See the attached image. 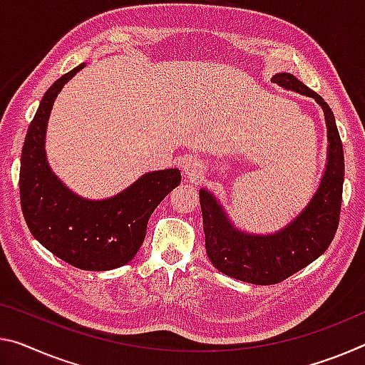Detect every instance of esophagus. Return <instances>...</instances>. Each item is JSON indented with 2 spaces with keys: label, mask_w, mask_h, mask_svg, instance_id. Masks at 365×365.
<instances>
[{
  "label": "esophagus",
  "mask_w": 365,
  "mask_h": 365,
  "mask_svg": "<svg viewBox=\"0 0 365 365\" xmlns=\"http://www.w3.org/2000/svg\"><path fill=\"white\" fill-rule=\"evenodd\" d=\"M182 172L185 177L192 178V180H198L205 172V162L200 158H195V155L185 158L182 160Z\"/></svg>",
  "instance_id": "obj_1"
}]
</instances>
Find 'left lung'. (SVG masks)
Returning <instances> with one entry per match:
<instances>
[{
	"label": "left lung",
	"mask_w": 365,
	"mask_h": 365,
	"mask_svg": "<svg viewBox=\"0 0 365 365\" xmlns=\"http://www.w3.org/2000/svg\"><path fill=\"white\" fill-rule=\"evenodd\" d=\"M271 81L282 89L315 99L325 115V172L307 206L276 232L252 234L235 227L214 193L200 190L207 258L221 273L258 286L284 281L327 250L338 229L344 182L343 144L328 103L291 73H277Z\"/></svg>",
	"instance_id": "left-lung-1"
}]
</instances>
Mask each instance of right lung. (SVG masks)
Returning a JSON list of instances; mask_svg holds the SVG:
<instances>
[{
    "label": "right lung",
    "instance_id": "1",
    "mask_svg": "<svg viewBox=\"0 0 365 365\" xmlns=\"http://www.w3.org/2000/svg\"><path fill=\"white\" fill-rule=\"evenodd\" d=\"M86 63L56 79L40 101L21 154V206L32 235L63 262L86 271H108L130 263L146 237L155 207L182 180L180 170L148 172L123 192L89 200L55 175L45 153L55 99Z\"/></svg>",
    "mask_w": 365,
    "mask_h": 365
}]
</instances>
